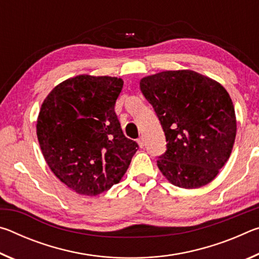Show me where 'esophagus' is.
Here are the masks:
<instances>
[{"mask_svg":"<svg viewBox=\"0 0 259 259\" xmlns=\"http://www.w3.org/2000/svg\"><path fill=\"white\" fill-rule=\"evenodd\" d=\"M137 143H138V145L140 146V147H144L145 146V143H144V138L143 137H139L138 139H137Z\"/></svg>","mask_w":259,"mask_h":259,"instance_id":"1","label":"esophagus"}]
</instances>
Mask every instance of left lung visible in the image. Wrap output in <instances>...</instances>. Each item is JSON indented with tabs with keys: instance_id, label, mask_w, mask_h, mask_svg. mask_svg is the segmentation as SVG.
Returning <instances> with one entry per match:
<instances>
[{
	"instance_id": "left-lung-1",
	"label": "left lung",
	"mask_w": 259,
	"mask_h": 259,
	"mask_svg": "<svg viewBox=\"0 0 259 259\" xmlns=\"http://www.w3.org/2000/svg\"><path fill=\"white\" fill-rule=\"evenodd\" d=\"M139 84L165 135L166 151L157 157L162 175L188 190L213 181L236 135L234 106L225 88L190 69L145 76Z\"/></svg>"
}]
</instances>
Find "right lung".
<instances>
[{"mask_svg":"<svg viewBox=\"0 0 259 259\" xmlns=\"http://www.w3.org/2000/svg\"><path fill=\"white\" fill-rule=\"evenodd\" d=\"M123 80L77 75L59 83L38 113L36 135L55 176L81 195H98L119 183L138 150L114 111Z\"/></svg>","mask_w":259,"mask_h":259,"instance_id":"obj_1","label":"right lung"}]
</instances>
